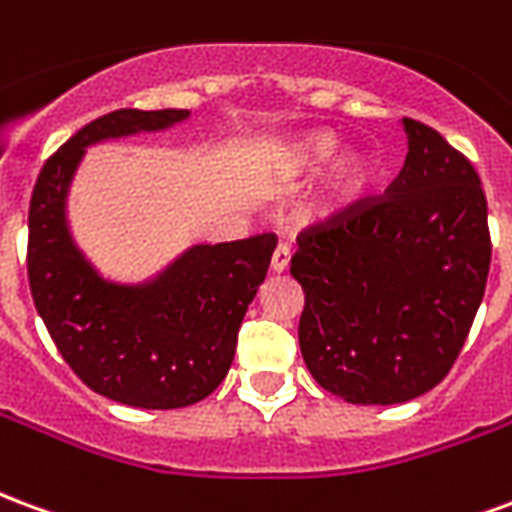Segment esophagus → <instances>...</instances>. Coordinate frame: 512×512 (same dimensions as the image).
<instances>
[{
	"label": "esophagus",
	"instance_id": "34e87169",
	"mask_svg": "<svg viewBox=\"0 0 512 512\" xmlns=\"http://www.w3.org/2000/svg\"><path fill=\"white\" fill-rule=\"evenodd\" d=\"M288 266H290V249L285 244H279L277 249H274V257H271V271L282 274Z\"/></svg>",
	"mask_w": 512,
	"mask_h": 512
}]
</instances>
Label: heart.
Returning a JSON list of instances; mask_svg holds the SVG:
<instances>
[{"instance_id":"1","label":"heart","mask_w":512,"mask_h":512,"mask_svg":"<svg viewBox=\"0 0 512 512\" xmlns=\"http://www.w3.org/2000/svg\"><path fill=\"white\" fill-rule=\"evenodd\" d=\"M337 136L329 131H315V134H304L293 139L282 153V178L285 180H301L315 175L318 169L329 164V158L337 150ZM370 178V161L362 153H343L329 169V180H326V197L329 200H343L356 189H362V183Z\"/></svg>"}]
</instances>
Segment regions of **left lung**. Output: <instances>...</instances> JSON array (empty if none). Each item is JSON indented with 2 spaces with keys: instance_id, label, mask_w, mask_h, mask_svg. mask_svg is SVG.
Instances as JSON below:
<instances>
[{
  "instance_id": "1",
  "label": "left lung",
  "mask_w": 512,
  "mask_h": 512,
  "mask_svg": "<svg viewBox=\"0 0 512 512\" xmlns=\"http://www.w3.org/2000/svg\"><path fill=\"white\" fill-rule=\"evenodd\" d=\"M408 156L381 197L299 233L301 356L332 395L392 406L450 373L491 268L488 202L472 161L403 117Z\"/></svg>"
}]
</instances>
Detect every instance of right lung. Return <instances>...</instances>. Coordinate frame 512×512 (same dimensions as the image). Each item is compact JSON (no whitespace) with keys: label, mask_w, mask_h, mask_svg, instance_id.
<instances>
[{"label":"right lung","mask_w":512,"mask_h":512,"mask_svg":"<svg viewBox=\"0 0 512 512\" xmlns=\"http://www.w3.org/2000/svg\"><path fill=\"white\" fill-rule=\"evenodd\" d=\"M186 117V109L98 117L43 164L29 200L27 274L38 315L84 384L134 408L191 406L222 384L277 246L274 233L191 246L153 282L117 285L73 244L65 197L84 147Z\"/></svg>","instance_id":"add662e5"}]
</instances>
